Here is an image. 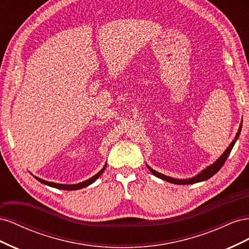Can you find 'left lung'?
Returning a JSON list of instances; mask_svg holds the SVG:
<instances>
[{
  "label": "left lung",
  "mask_w": 249,
  "mask_h": 249,
  "mask_svg": "<svg viewBox=\"0 0 249 249\" xmlns=\"http://www.w3.org/2000/svg\"><path fill=\"white\" fill-rule=\"evenodd\" d=\"M241 129H242V123H241L240 126H239V130H238V133L236 134L235 136V139H233L231 141V144L229 145V147L225 149V152L218 158V159L212 164L210 165V166H208L206 169H203L200 173H198L197 176H195L191 178H186V179H178V178H170V177H167V176H164L162 175V173L158 172L156 170H154L153 168H150L148 165H146L147 168L149 169V171L153 173L154 176H156L157 178H162L164 180H166V182H169V183H172V184H177V185H188V184H195V183H198V182H202V180H206L210 178H212L215 173H217L218 171L220 170V168L223 166V164L225 163V161H227L228 157L230 156L231 149L233 147V145H235V143L239 137L240 135V132H241Z\"/></svg>",
  "instance_id": "8db88e82"
}]
</instances>
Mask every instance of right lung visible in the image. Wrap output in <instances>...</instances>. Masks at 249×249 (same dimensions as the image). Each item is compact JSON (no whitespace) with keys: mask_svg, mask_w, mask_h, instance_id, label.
Returning a JSON list of instances; mask_svg holds the SVG:
<instances>
[{"mask_svg":"<svg viewBox=\"0 0 249 249\" xmlns=\"http://www.w3.org/2000/svg\"><path fill=\"white\" fill-rule=\"evenodd\" d=\"M107 167V164H105V166L96 173L95 176H93L92 178H90L86 180H84V182L82 183H78V184H73V185H64V184H57V183H53V182H48V180H44V179H41L37 177H34L37 180H39L40 183L44 184V185H48V186H51V187H54V188H57V189H61V190H78V189H82V188H85L87 186H89L90 184H92L94 180L96 178H99L101 177L102 173L104 172V170L106 169Z\"/></svg>","mask_w":249,"mask_h":249,"instance_id":"add662e5","label":"right lung"}]
</instances>
